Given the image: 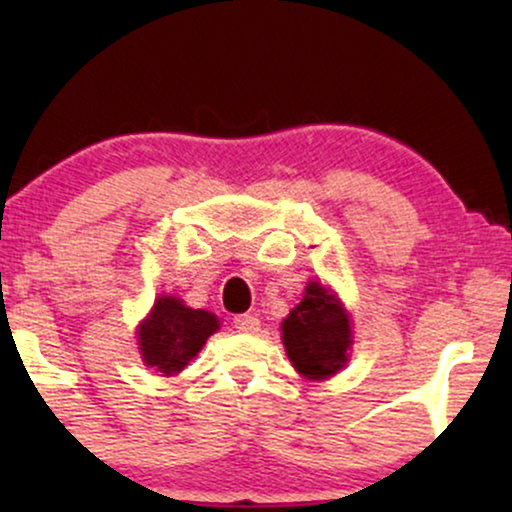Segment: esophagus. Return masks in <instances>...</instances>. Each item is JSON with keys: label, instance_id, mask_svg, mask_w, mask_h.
I'll return each mask as SVG.
<instances>
[{"label": "esophagus", "instance_id": "obj_1", "mask_svg": "<svg viewBox=\"0 0 512 512\" xmlns=\"http://www.w3.org/2000/svg\"><path fill=\"white\" fill-rule=\"evenodd\" d=\"M233 326L240 333H256L258 326H261V321H258L254 314H237L233 319Z\"/></svg>", "mask_w": 512, "mask_h": 512}]
</instances>
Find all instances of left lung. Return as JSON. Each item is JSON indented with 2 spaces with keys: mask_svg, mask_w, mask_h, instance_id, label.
<instances>
[{
  "mask_svg": "<svg viewBox=\"0 0 512 512\" xmlns=\"http://www.w3.org/2000/svg\"><path fill=\"white\" fill-rule=\"evenodd\" d=\"M284 347L293 368L307 380H326L345 366L352 328L338 298L310 282L296 310L282 324Z\"/></svg>",
  "mask_w": 512,
  "mask_h": 512,
  "instance_id": "1",
  "label": "left lung"
}]
</instances>
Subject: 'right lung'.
I'll return each mask as SVG.
<instances>
[{"label": "right lung", "mask_w": 512, "mask_h": 512, "mask_svg": "<svg viewBox=\"0 0 512 512\" xmlns=\"http://www.w3.org/2000/svg\"><path fill=\"white\" fill-rule=\"evenodd\" d=\"M216 328L219 319L212 312L191 310L172 296L158 298L151 317L139 326V349L144 363L158 373H179Z\"/></svg>", "instance_id": "1"}]
</instances>
